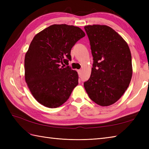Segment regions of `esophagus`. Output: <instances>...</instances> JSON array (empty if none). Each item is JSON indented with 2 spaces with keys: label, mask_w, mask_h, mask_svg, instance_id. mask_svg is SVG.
Wrapping results in <instances>:
<instances>
[{
  "label": "esophagus",
  "mask_w": 149,
  "mask_h": 149,
  "mask_svg": "<svg viewBox=\"0 0 149 149\" xmlns=\"http://www.w3.org/2000/svg\"><path fill=\"white\" fill-rule=\"evenodd\" d=\"M77 72H78V74L79 75H81L82 74V70H78Z\"/></svg>",
  "instance_id": "esophagus-1"
}]
</instances>
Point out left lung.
I'll list each match as a JSON object with an SVG mask.
<instances>
[{
  "label": "left lung",
  "mask_w": 149,
  "mask_h": 149,
  "mask_svg": "<svg viewBox=\"0 0 149 149\" xmlns=\"http://www.w3.org/2000/svg\"><path fill=\"white\" fill-rule=\"evenodd\" d=\"M93 58L90 77L84 86L90 99L109 106L120 99L132 78L131 54L127 42L105 25L84 27Z\"/></svg>",
  "instance_id": "1"
}]
</instances>
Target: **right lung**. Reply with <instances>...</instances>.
Masks as SVG:
<instances>
[{
	"label": "right lung",
	"mask_w": 149,
	"mask_h": 149,
	"mask_svg": "<svg viewBox=\"0 0 149 149\" xmlns=\"http://www.w3.org/2000/svg\"><path fill=\"white\" fill-rule=\"evenodd\" d=\"M84 36L78 27L54 24L33 38L25 56V80L31 94L42 105L59 107L77 86V72L61 64L71 59L72 47Z\"/></svg>",
	"instance_id": "obj_1"
}]
</instances>
